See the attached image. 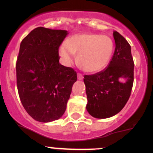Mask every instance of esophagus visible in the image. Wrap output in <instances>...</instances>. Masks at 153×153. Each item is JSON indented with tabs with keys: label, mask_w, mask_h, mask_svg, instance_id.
Masks as SVG:
<instances>
[{
	"label": "esophagus",
	"mask_w": 153,
	"mask_h": 153,
	"mask_svg": "<svg viewBox=\"0 0 153 153\" xmlns=\"http://www.w3.org/2000/svg\"><path fill=\"white\" fill-rule=\"evenodd\" d=\"M77 78L79 80H82V79H83V76L81 74H77Z\"/></svg>",
	"instance_id": "obj_1"
}]
</instances>
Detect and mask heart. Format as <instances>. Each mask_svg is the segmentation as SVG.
Here are the masks:
<instances>
[{"mask_svg": "<svg viewBox=\"0 0 153 153\" xmlns=\"http://www.w3.org/2000/svg\"><path fill=\"white\" fill-rule=\"evenodd\" d=\"M114 51V43L109 36L97 33H83L73 35L59 47L62 62L69 66L78 54L79 67L85 72L98 73L109 63Z\"/></svg>", "mask_w": 153, "mask_h": 153, "instance_id": "heart-1", "label": "heart"}]
</instances>
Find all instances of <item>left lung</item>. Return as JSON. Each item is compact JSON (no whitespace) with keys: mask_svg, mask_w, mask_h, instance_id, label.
<instances>
[{"mask_svg":"<svg viewBox=\"0 0 153 153\" xmlns=\"http://www.w3.org/2000/svg\"><path fill=\"white\" fill-rule=\"evenodd\" d=\"M114 53L107 67L93 75H85L86 110L92 117L106 119L120 113L131 94L134 63L131 47L123 36L113 31Z\"/></svg>","mask_w":153,"mask_h":153,"instance_id":"8db88e82","label":"left lung"}]
</instances>
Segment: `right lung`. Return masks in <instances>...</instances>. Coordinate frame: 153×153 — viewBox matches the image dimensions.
Wrapping results in <instances>:
<instances>
[{
    "mask_svg": "<svg viewBox=\"0 0 153 153\" xmlns=\"http://www.w3.org/2000/svg\"><path fill=\"white\" fill-rule=\"evenodd\" d=\"M68 34L64 30L35 28L22 40L16 64L19 97L35 120L50 123L64 113L77 79L76 73L59 63V47Z\"/></svg>",
    "mask_w": 153,
    "mask_h": 153,
    "instance_id": "1",
    "label": "right lung"
}]
</instances>
